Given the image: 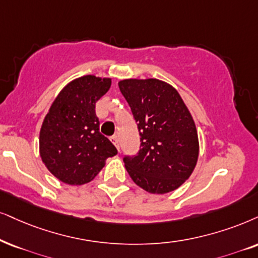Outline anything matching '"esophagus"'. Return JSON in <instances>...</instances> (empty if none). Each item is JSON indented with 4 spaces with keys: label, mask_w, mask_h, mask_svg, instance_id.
Segmentation results:
<instances>
[{
    "label": "esophagus",
    "mask_w": 258,
    "mask_h": 258,
    "mask_svg": "<svg viewBox=\"0 0 258 258\" xmlns=\"http://www.w3.org/2000/svg\"><path fill=\"white\" fill-rule=\"evenodd\" d=\"M110 140H112V143H113V144L116 146V149L119 150L120 148H119V138H118V136H116V135L112 136V137H110Z\"/></svg>",
    "instance_id": "obj_1"
}]
</instances>
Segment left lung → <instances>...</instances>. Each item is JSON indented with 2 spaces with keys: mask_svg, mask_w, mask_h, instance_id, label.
I'll return each mask as SVG.
<instances>
[{
  "mask_svg": "<svg viewBox=\"0 0 258 258\" xmlns=\"http://www.w3.org/2000/svg\"><path fill=\"white\" fill-rule=\"evenodd\" d=\"M119 88L132 110L140 136V149L125 156L133 182L153 194L175 190L197 165L199 140L194 120L170 84L149 80H123Z\"/></svg>",
  "mask_w": 258,
  "mask_h": 258,
  "instance_id": "8db88e82",
  "label": "left lung"
}]
</instances>
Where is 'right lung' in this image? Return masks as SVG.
I'll use <instances>...</instances> for the list:
<instances>
[{"label": "right lung", "instance_id": "right-lung-1", "mask_svg": "<svg viewBox=\"0 0 258 258\" xmlns=\"http://www.w3.org/2000/svg\"><path fill=\"white\" fill-rule=\"evenodd\" d=\"M110 78L93 75L76 78L63 88L45 116L39 137L40 157L58 180L71 185L88 183L118 153L100 133L97 100L110 88Z\"/></svg>", "mask_w": 258, "mask_h": 258}]
</instances>
